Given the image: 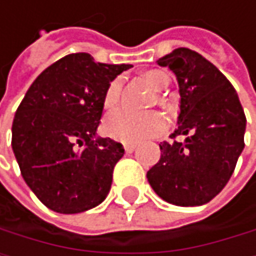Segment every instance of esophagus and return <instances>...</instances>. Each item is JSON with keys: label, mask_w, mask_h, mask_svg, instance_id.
<instances>
[{"label": "esophagus", "mask_w": 256, "mask_h": 256, "mask_svg": "<svg viewBox=\"0 0 256 256\" xmlns=\"http://www.w3.org/2000/svg\"><path fill=\"white\" fill-rule=\"evenodd\" d=\"M124 148H125V151H126V152H132V151L136 150V145H134V144H125V145H124Z\"/></svg>", "instance_id": "esophagus-1"}]
</instances>
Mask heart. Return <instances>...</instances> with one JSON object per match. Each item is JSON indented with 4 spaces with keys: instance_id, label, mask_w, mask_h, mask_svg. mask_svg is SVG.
Segmentation results:
<instances>
[{
    "instance_id": "1",
    "label": "heart",
    "mask_w": 256,
    "mask_h": 256,
    "mask_svg": "<svg viewBox=\"0 0 256 256\" xmlns=\"http://www.w3.org/2000/svg\"><path fill=\"white\" fill-rule=\"evenodd\" d=\"M144 78L156 92H164L171 82L170 76L162 70H150L144 74ZM120 90H122V80L120 79L111 80L104 96V106L106 110L118 105L120 98ZM164 126L166 122L162 114H158L157 111L136 114L126 110H116L110 112L104 122V130L106 136L125 144H137L145 138L156 137L164 131Z\"/></svg>"
}]
</instances>
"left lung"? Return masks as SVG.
Masks as SVG:
<instances>
[{"label": "left lung", "instance_id": "obj_1", "mask_svg": "<svg viewBox=\"0 0 256 256\" xmlns=\"http://www.w3.org/2000/svg\"><path fill=\"white\" fill-rule=\"evenodd\" d=\"M177 78L180 111L171 138L146 172L154 192L176 206H202L229 182L244 150L246 116L226 76L194 50H172L157 60Z\"/></svg>", "mask_w": 256, "mask_h": 256}]
</instances>
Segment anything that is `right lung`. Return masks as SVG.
<instances>
[{
  "instance_id": "1",
  "label": "right lung",
  "mask_w": 256,
  "mask_h": 256,
  "mask_svg": "<svg viewBox=\"0 0 256 256\" xmlns=\"http://www.w3.org/2000/svg\"><path fill=\"white\" fill-rule=\"evenodd\" d=\"M128 68L73 53L47 67L27 90L12 125V148L24 182L48 209L79 214L108 196L125 150L96 131L110 82Z\"/></svg>"
}]
</instances>
